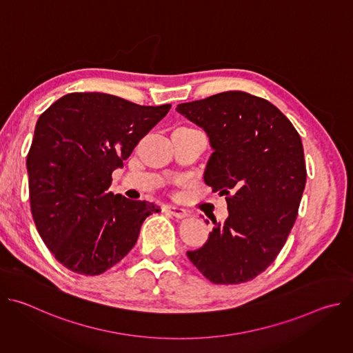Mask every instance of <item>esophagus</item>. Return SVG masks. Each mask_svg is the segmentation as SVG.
<instances>
[{"label": "esophagus", "mask_w": 353, "mask_h": 353, "mask_svg": "<svg viewBox=\"0 0 353 353\" xmlns=\"http://www.w3.org/2000/svg\"><path fill=\"white\" fill-rule=\"evenodd\" d=\"M166 211H168L170 215H173V216H176V218H180V219L188 216V212H187L184 208L177 207V205H166Z\"/></svg>", "instance_id": "obj_1"}]
</instances>
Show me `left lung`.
I'll return each instance as SVG.
<instances>
[{
  "label": "left lung",
  "mask_w": 353,
  "mask_h": 353,
  "mask_svg": "<svg viewBox=\"0 0 353 353\" xmlns=\"http://www.w3.org/2000/svg\"><path fill=\"white\" fill-rule=\"evenodd\" d=\"M176 110L207 132L214 152L204 181L229 208L187 256L214 283L247 282L274 263L296 221L307 174L300 135L274 105L240 90Z\"/></svg>",
  "instance_id": "left-lung-1"
}]
</instances>
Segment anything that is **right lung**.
<instances>
[{
    "mask_svg": "<svg viewBox=\"0 0 353 353\" xmlns=\"http://www.w3.org/2000/svg\"><path fill=\"white\" fill-rule=\"evenodd\" d=\"M170 110L108 93H68L37 120L28 154L34 225L64 267L99 275L135 245L141 225L161 208L109 192L112 173Z\"/></svg>",
    "mask_w": 353,
    "mask_h": 353,
    "instance_id": "add662e5",
    "label": "right lung"
}]
</instances>
